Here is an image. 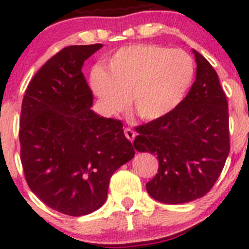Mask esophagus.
Instances as JSON below:
<instances>
[{
  "mask_svg": "<svg viewBox=\"0 0 249 249\" xmlns=\"http://www.w3.org/2000/svg\"><path fill=\"white\" fill-rule=\"evenodd\" d=\"M124 134H125V137H126L130 142H132V141L135 140V136H136V134H135L134 130L129 129V127H126V129L124 130Z\"/></svg>",
  "mask_w": 249,
  "mask_h": 249,
  "instance_id": "esophagus-1",
  "label": "esophagus"
}]
</instances>
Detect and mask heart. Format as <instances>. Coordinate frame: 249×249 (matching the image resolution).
Returning <instances> with one entry per match:
<instances>
[{"instance_id": "1", "label": "heart", "mask_w": 249, "mask_h": 249, "mask_svg": "<svg viewBox=\"0 0 249 249\" xmlns=\"http://www.w3.org/2000/svg\"><path fill=\"white\" fill-rule=\"evenodd\" d=\"M194 74V60L184 50L134 44L113 53L106 70L92 69L90 87L108 112L122 110L130 96L137 117L157 120L183 101Z\"/></svg>"}]
</instances>
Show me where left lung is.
Masks as SVG:
<instances>
[{"label": "left lung", "mask_w": 249, "mask_h": 249, "mask_svg": "<svg viewBox=\"0 0 249 249\" xmlns=\"http://www.w3.org/2000/svg\"><path fill=\"white\" fill-rule=\"evenodd\" d=\"M196 78L165 117L136 127L135 149L157 155L159 170L145 184L154 200L177 205L200 199L219 177L229 155V113L217 72L193 49Z\"/></svg>", "instance_id": "left-lung-1"}]
</instances>
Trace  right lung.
<instances>
[{
	"mask_svg": "<svg viewBox=\"0 0 249 249\" xmlns=\"http://www.w3.org/2000/svg\"><path fill=\"white\" fill-rule=\"evenodd\" d=\"M102 44L60 50L35 74L20 117V155L30 189L64 214L99 210L109 179L135 157L120 120L91 109L83 65Z\"/></svg>",
	"mask_w": 249,
	"mask_h": 249,
	"instance_id": "1",
	"label": "right lung"
}]
</instances>
